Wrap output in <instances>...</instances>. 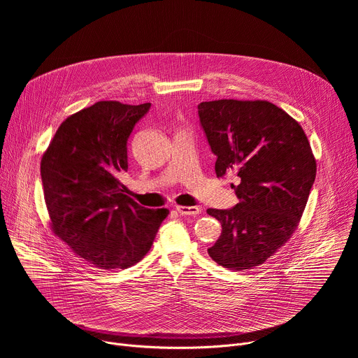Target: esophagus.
Segmentation results:
<instances>
[{"instance_id": "34e87169", "label": "esophagus", "mask_w": 358, "mask_h": 358, "mask_svg": "<svg viewBox=\"0 0 358 358\" xmlns=\"http://www.w3.org/2000/svg\"><path fill=\"white\" fill-rule=\"evenodd\" d=\"M178 211L180 215H189V217H195L201 213L199 207H184V206H177L176 208Z\"/></svg>"}]
</instances>
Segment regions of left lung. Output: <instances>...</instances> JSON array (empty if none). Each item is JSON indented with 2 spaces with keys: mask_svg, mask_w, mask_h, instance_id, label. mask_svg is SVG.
Segmentation results:
<instances>
[{
  "mask_svg": "<svg viewBox=\"0 0 358 358\" xmlns=\"http://www.w3.org/2000/svg\"><path fill=\"white\" fill-rule=\"evenodd\" d=\"M201 126L217 156V177L234 173L239 202L208 208L222 232L208 249L218 265L253 269L296 231L316 178V159L301 126L268 100L221 99L198 105Z\"/></svg>",
  "mask_w": 358,
  "mask_h": 358,
  "instance_id": "obj_1",
  "label": "left lung"
}]
</instances>
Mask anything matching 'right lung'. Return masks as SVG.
<instances>
[{"label": "right lung", "mask_w": 358, "mask_h": 358, "mask_svg": "<svg viewBox=\"0 0 358 358\" xmlns=\"http://www.w3.org/2000/svg\"><path fill=\"white\" fill-rule=\"evenodd\" d=\"M150 103L101 100L62 122L41 160L50 228L78 258L112 271L137 264L170 214L124 192L127 140Z\"/></svg>", "instance_id": "right-lung-1"}]
</instances>
